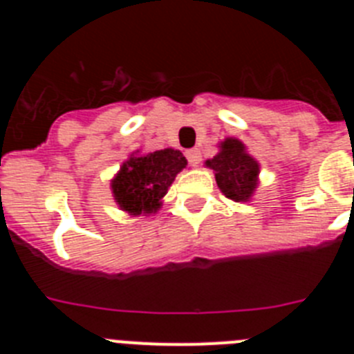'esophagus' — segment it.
Here are the masks:
<instances>
[{"label": "esophagus", "mask_w": 354, "mask_h": 354, "mask_svg": "<svg viewBox=\"0 0 354 354\" xmlns=\"http://www.w3.org/2000/svg\"><path fill=\"white\" fill-rule=\"evenodd\" d=\"M186 158H187V161L192 162L193 167H196V165H200V161H202V152H200L198 149L187 150Z\"/></svg>", "instance_id": "obj_1"}]
</instances>
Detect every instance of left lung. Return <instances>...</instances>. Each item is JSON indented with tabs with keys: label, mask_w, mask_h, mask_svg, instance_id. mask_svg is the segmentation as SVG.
Returning <instances> with one entry per match:
<instances>
[{
	"label": "left lung",
	"mask_w": 354,
	"mask_h": 354,
	"mask_svg": "<svg viewBox=\"0 0 354 354\" xmlns=\"http://www.w3.org/2000/svg\"><path fill=\"white\" fill-rule=\"evenodd\" d=\"M214 170L216 184L227 198L248 202L259 184V162L246 152L245 143L237 138H225L220 152L205 161Z\"/></svg>",
	"instance_id": "obj_1"
}]
</instances>
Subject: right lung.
<instances>
[{
	"label": "right lung",
	"instance_id": "add662e5",
	"mask_svg": "<svg viewBox=\"0 0 354 354\" xmlns=\"http://www.w3.org/2000/svg\"><path fill=\"white\" fill-rule=\"evenodd\" d=\"M186 165L183 152L174 149L133 154L111 180L115 202L131 216L158 212L162 196Z\"/></svg>",
	"mask_w": 354,
	"mask_h": 354
}]
</instances>
